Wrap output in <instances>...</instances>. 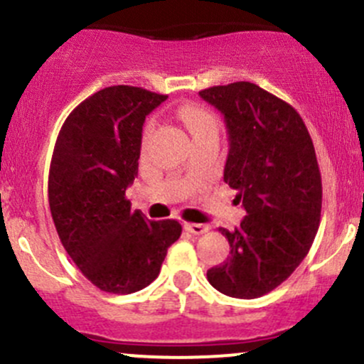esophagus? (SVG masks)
Masks as SVG:
<instances>
[{"mask_svg": "<svg viewBox=\"0 0 364 364\" xmlns=\"http://www.w3.org/2000/svg\"><path fill=\"white\" fill-rule=\"evenodd\" d=\"M186 229L189 230V232L196 234V236H201V234L208 232V228H206L205 224H194V222H189V224H186Z\"/></svg>", "mask_w": 364, "mask_h": 364, "instance_id": "esophagus-1", "label": "esophagus"}]
</instances>
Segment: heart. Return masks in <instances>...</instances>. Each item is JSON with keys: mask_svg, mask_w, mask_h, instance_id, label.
Returning a JSON list of instances; mask_svg holds the SVG:
<instances>
[{"mask_svg": "<svg viewBox=\"0 0 364 364\" xmlns=\"http://www.w3.org/2000/svg\"><path fill=\"white\" fill-rule=\"evenodd\" d=\"M178 116H181L182 123L186 124L187 130L191 132V135H193V139H196V136H203V135H218V121L215 118L213 112H210L208 109L201 107V105H194V104H189V105H183L181 107V111H178ZM152 134V124H146V128H144V144L149 140V136Z\"/></svg>", "mask_w": 364, "mask_h": 364, "instance_id": "heart-1", "label": "heart"}]
</instances>
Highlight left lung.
Wrapping results in <instances>:
<instances>
[{
  "mask_svg": "<svg viewBox=\"0 0 364 364\" xmlns=\"http://www.w3.org/2000/svg\"><path fill=\"white\" fill-rule=\"evenodd\" d=\"M199 97L224 116V182L246 210L240 228L218 229L230 255L206 277L224 295L257 299L290 277L318 232L323 187L316 151L299 112L257 85L237 81Z\"/></svg>",
  "mask_w": 364,
  "mask_h": 364,
  "instance_id": "8db88e82",
  "label": "left lung"
}]
</instances>
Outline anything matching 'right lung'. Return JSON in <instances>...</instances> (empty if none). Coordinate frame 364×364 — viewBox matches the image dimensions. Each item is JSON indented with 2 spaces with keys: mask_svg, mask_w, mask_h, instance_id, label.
I'll return each mask as SVG.
<instances>
[{
  "mask_svg": "<svg viewBox=\"0 0 364 364\" xmlns=\"http://www.w3.org/2000/svg\"><path fill=\"white\" fill-rule=\"evenodd\" d=\"M166 99L127 85L104 88L74 109L57 136L50 212L65 252L102 291L146 288L181 237L177 220H149L124 198L139 173L144 121Z\"/></svg>",
  "mask_w": 364,
  "mask_h": 364,
  "instance_id": "obj_1",
  "label": "right lung"
}]
</instances>
